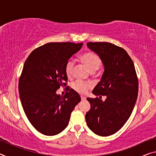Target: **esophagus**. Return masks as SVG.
Segmentation results:
<instances>
[{
  "label": "esophagus",
  "mask_w": 156,
  "mask_h": 156,
  "mask_svg": "<svg viewBox=\"0 0 156 156\" xmlns=\"http://www.w3.org/2000/svg\"><path fill=\"white\" fill-rule=\"evenodd\" d=\"M81 100H86V97L81 96Z\"/></svg>",
  "instance_id": "1"
}]
</instances>
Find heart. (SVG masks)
Listing matches in <instances>:
<instances>
[{"instance_id":"obj_1","label":"heart","mask_w":156,"mask_h":156,"mask_svg":"<svg viewBox=\"0 0 156 156\" xmlns=\"http://www.w3.org/2000/svg\"><path fill=\"white\" fill-rule=\"evenodd\" d=\"M80 59L81 62L88 68L91 73H94L100 68L102 65V61L99 56L92 52H86L80 55ZM73 62L72 60H68L65 65V71L67 77L72 76L73 69ZM90 84L84 83L83 81L77 80L72 84V88L79 94H85L90 88Z\"/></svg>"}]
</instances>
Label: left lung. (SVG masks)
Wrapping results in <instances>:
<instances>
[{
	"label": "left lung",
	"mask_w": 156,
	"mask_h": 156,
	"mask_svg": "<svg viewBox=\"0 0 156 156\" xmlns=\"http://www.w3.org/2000/svg\"><path fill=\"white\" fill-rule=\"evenodd\" d=\"M87 45L104 65L101 80L92 93L107 98H87L91 108L86 113V122L94 133L109 136L122 127L133 112L138 98V78L133 62L124 49L106 42H89Z\"/></svg>",
	"instance_id": "8db88e82"
}]
</instances>
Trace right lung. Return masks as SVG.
<instances>
[{
    "mask_svg": "<svg viewBox=\"0 0 156 156\" xmlns=\"http://www.w3.org/2000/svg\"><path fill=\"white\" fill-rule=\"evenodd\" d=\"M83 43H49L31 53L18 83L20 98L29 121L45 136H55L67 127L71 113L80 96L66 87L64 96L56 94L67 80L65 65Z\"/></svg>",
    "mask_w": 156,
    "mask_h": 156,
    "instance_id": "obj_1",
    "label": "right lung"
}]
</instances>
